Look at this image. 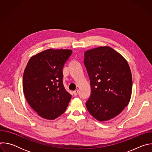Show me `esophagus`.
Returning <instances> with one entry per match:
<instances>
[{
    "label": "esophagus",
    "instance_id": "obj_1",
    "mask_svg": "<svg viewBox=\"0 0 152 152\" xmlns=\"http://www.w3.org/2000/svg\"><path fill=\"white\" fill-rule=\"evenodd\" d=\"M78 92H79V90H76L75 91H73V94H74L75 96H76V95L77 94Z\"/></svg>",
    "mask_w": 152,
    "mask_h": 152
}]
</instances>
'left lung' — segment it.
I'll list each match as a JSON object with an SVG mask.
<instances>
[{
    "label": "left lung",
    "mask_w": 152,
    "mask_h": 152,
    "mask_svg": "<svg viewBox=\"0 0 152 152\" xmlns=\"http://www.w3.org/2000/svg\"><path fill=\"white\" fill-rule=\"evenodd\" d=\"M84 56L91 89L86 108L97 120H110L119 115L131 100V69L126 59L108 46L86 50Z\"/></svg>",
    "instance_id": "1"
}]
</instances>
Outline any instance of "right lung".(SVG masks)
Listing matches in <instances>:
<instances>
[{
    "instance_id": "1",
    "label": "right lung",
    "mask_w": 152,
    "mask_h": 152,
    "mask_svg": "<svg viewBox=\"0 0 152 152\" xmlns=\"http://www.w3.org/2000/svg\"><path fill=\"white\" fill-rule=\"evenodd\" d=\"M70 49H49L32 56L25 69L23 88L30 106L41 117L55 120L69 105L72 95L62 83V68Z\"/></svg>"
}]
</instances>
